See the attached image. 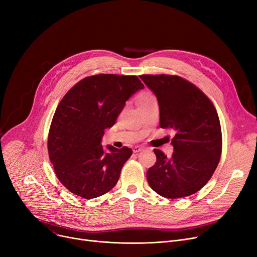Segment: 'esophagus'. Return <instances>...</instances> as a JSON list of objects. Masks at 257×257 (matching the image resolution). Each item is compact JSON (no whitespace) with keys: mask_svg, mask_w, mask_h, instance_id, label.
Returning a JSON list of instances; mask_svg holds the SVG:
<instances>
[{"mask_svg":"<svg viewBox=\"0 0 257 257\" xmlns=\"http://www.w3.org/2000/svg\"><path fill=\"white\" fill-rule=\"evenodd\" d=\"M141 151H143V147L137 146V147L133 148V153H139V152H141Z\"/></svg>","mask_w":257,"mask_h":257,"instance_id":"34e87169","label":"esophagus"}]
</instances>
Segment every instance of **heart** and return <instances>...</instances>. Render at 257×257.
<instances>
[{
	"label": "heart",
	"mask_w": 257,
	"mask_h": 257,
	"mask_svg": "<svg viewBox=\"0 0 257 257\" xmlns=\"http://www.w3.org/2000/svg\"><path fill=\"white\" fill-rule=\"evenodd\" d=\"M151 98H153V96H152L151 93H148V92L141 93V94H139L138 98H137V103H138V105L140 106L141 104H143L144 102L148 101V100L151 99Z\"/></svg>",
	"instance_id": "obj_1"
}]
</instances>
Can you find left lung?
Here are the masks:
<instances>
[{"label": "left lung", "mask_w": 257, "mask_h": 257, "mask_svg": "<svg viewBox=\"0 0 257 257\" xmlns=\"http://www.w3.org/2000/svg\"><path fill=\"white\" fill-rule=\"evenodd\" d=\"M140 77L157 98L160 127L176 132L171 157L154 149L156 163L147 172L148 183L168 199L191 196L209 181L219 165L222 131L218 112L203 91L179 76Z\"/></svg>", "instance_id": "obj_1"}]
</instances>
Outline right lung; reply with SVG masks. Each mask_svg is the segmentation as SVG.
<instances>
[{
	"instance_id": "right-lung-1",
	"label": "right lung",
	"mask_w": 257,
	"mask_h": 257,
	"mask_svg": "<svg viewBox=\"0 0 257 257\" xmlns=\"http://www.w3.org/2000/svg\"><path fill=\"white\" fill-rule=\"evenodd\" d=\"M143 88L137 76L99 74L64 94L50 126L48 151L57 178L71 193L93 199L116 184L132 150L108 146L104 151L101 141L126 101Z\"/></svg>"
}]
</instances>
